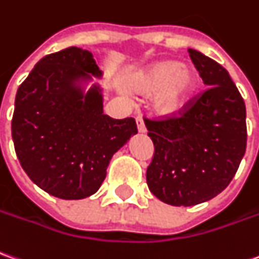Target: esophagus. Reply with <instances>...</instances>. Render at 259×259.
Returning a JSON list of instances; mask_svg holds the SVG:
<instances>
[{
    "mask_svg": "<svg viewBox=\"0 0 259 259\" xmlns=\"http://www.w3.org/2000/svg\"><path fill=\"white\" fill-rule=\"evenodd\" d=\"M136 123H137V130L140 132V133H144L146 132V124L143 122V117L139 115V116H136Z\"/></svg>",
    "mask_w": 259,
    "mask_h": 259,
    "instance_id": "34e87169",
    "label": "esophagus"
}]
</instances>
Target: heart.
<instances>
[{"instance_id": "heart-1", "label": "heart", "mask_w": 259, "mask_h": 259, "mask_svg": "<svg viewBox=\"0 0 259 259\" xmlns=\"http://www.w3.org/2000/svg\"><path fill=\"white\" fill-rule=\"evenodd\" d=\"M195 88L193 73L174 61H161L144 68L130 82V90L140 95L155 94L153 109L157 115L177 116L184 111Z\"/></svg>"}]
</instances>
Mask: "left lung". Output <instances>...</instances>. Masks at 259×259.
Wrapping results in <instances>:
<instances>
[{"label": "left lung", "mask_w": 259, "mask_h": 259, "mask_svg": "<svg viewBox=\"0 0 259 259\" xmlns=\"http://www.w3.org/2000/svg\"><path fill=\"white\" fill-rule=\"evenodd\" d=\"M189 57L207 88L177 116H144L154 144L148 189L172 206L218 196L236 175L247 147L245 104L227 70L198 50L189 49Z\"/></svg>", "instance_id": "left-lung-1"}]
</instances>
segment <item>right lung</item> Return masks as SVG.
<instances>
[{
    "mask_svg": "<svg viewBox=\"0 0 259 259\" xmlns=\"http://www.w3.org/2000/svg\"><path fill=\"white\" fill-rule=\"evenodd\" d=\"M101 75L88 50L45 56L18 88L12 140L23 171L56 198L84 199L102 185L112 155L137 133L133 117L102 113L98 87L82 95L78 77Z\"/></svg>",
    "mask_w": 259,
    "mask_h": 259,
    "instance_id": "obj_1",
    "label": "right lung"
}]
</instances>
